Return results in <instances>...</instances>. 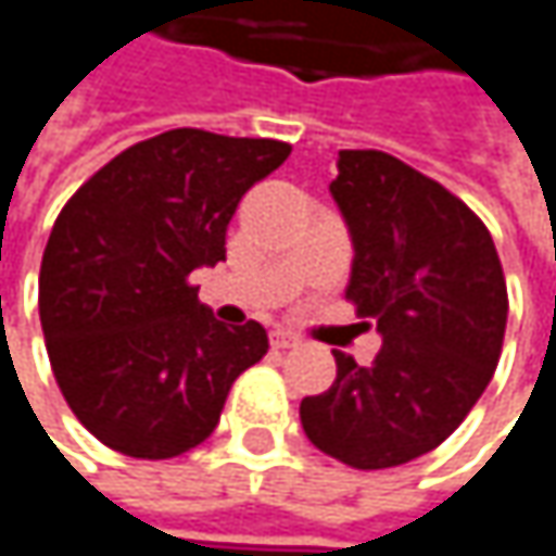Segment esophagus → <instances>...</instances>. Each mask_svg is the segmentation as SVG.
Here are the masks:
<instances>
[{
    "label": "esophagus",
    "mask_w": 556,
    "mask_h": 556,
    "mask_svg": "<svg viewBox=\"0 0 556 556\" xmlns=\"http://www.w3.org/2000/svg\"><path fill=\"white\" fill-rule=\"evenodd\" d=\"M270 341H274V348L286 351V348H295V344H299V334L289 331V328H277V331L270 334Z\"/></svg>",
    "instance_id": "1"
}]
</instances>
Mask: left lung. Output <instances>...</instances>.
Returning a JSON list of instances; mask_svg holds the SVG:
<instances>
[{
    "mask_svg": "<svg viewBox=\"0 0 556 556\" xmlns=\"http://www.w3.org/2000/svg\"><path fill=\"white\" fill-rule=\"evenodd\" d=\"M331 195L354 241L348 299L383 348L374 367L334 354L338 380L299 418L328 457L387 470L451 438L490 387L508 292L486 225L399 157L341 151Z\"/></svg>",
    "mask_w": 556,
    "mask_h": 556,
    "instance_id": "obj_1",
    "label": "left lung"
}]
</instances>
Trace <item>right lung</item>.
<instances>
[{
	"label": "right lung",
	"mask_w": 556,
	"mask_h": 556,
	"mask_svg": "<svg viewBox=\"0 0 556 556\" xmlns=\"http://www.w3.org/2000/svg\"><path fill=\"white\" fill-rule=\"evenodd\" d=\"M270 138L173 128L92 173L56 215L38 308L56 387L105 447L167 460L202 444L270 341L222 325L189 282L225 261L241 195L289 157Z\"/></svg>",
	"instance_id": "right-lung-1"
}]
</instances>
